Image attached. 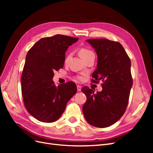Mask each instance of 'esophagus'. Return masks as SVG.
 Returning a JSON list of instances; mask_svg holds the SVG:
<instances>
[{"instance_id": "obj_1", "label": "esophagus", "mask_w": 153, "mask_h": 153, "mask_svg": "<svg viewBox=\"0 0 153 153\" xmlns=\"http://www.w3.org/2000/svg\"><path fill=\"white\" fill-rule=\"evenodd\" d=\"M81 89H82V86L78 85H77V91H81Z\"/></svg>"}]
</instances>
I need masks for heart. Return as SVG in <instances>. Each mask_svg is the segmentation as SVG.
Here are the masks:
<instances>
[{"label": "heart", "instance_id": "b5f03b06", "mask_svg": "<svg viewBox=\"0 0 153 153\" xmlns=\"http://www.w3.org/2000/svg\"><path fill=\"white\" fill-rule=\"evenodd\" d=\"M93 53L92 52V51L88 50V49H86V48H81L79 51V53H80V57L82 58V59H84L87 56H88L89 54ZM69 56H70V55H68L66 59V62L67 61V60L68 59V58L69 57ZM77 78L78 80H82V76H78Z\"/></svg>", "mask_w": 153, "mask_h": 153}]
</instances>
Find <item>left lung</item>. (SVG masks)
I'll use <instances>...</instances> for the list:
<instances>
[{"label": "left lung", "mask_w": 153, "mask_h": 153, "mask_svg": "<svg viewBox=\"0 0 153 153\" xmlns=\"http://www.w3.org/2000/svg\"><path fill=\"white\" fill-rule=\"evenodd\" d=\"M98 56L92 82L104 81L97 92L87 86L82 91L87 96L82 110L87 122L97 128H106L118 121L127 107L133 85L131 61L123 46L105 39L86 40Z\"/></svg>", "instance_id": "obj_1"}]
</instances>
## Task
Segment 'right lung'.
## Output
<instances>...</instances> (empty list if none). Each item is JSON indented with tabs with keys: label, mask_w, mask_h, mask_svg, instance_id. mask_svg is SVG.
I'll use <instances>...</instances> for the list:
<instances>
[{
	"label": "right lung",
	"mask_w": 153,
	"mask_h": 153,
	"mask_svg": "<svg viewBox=\"0 0 153 153\" xmlns=\"http://www.w3.org/2000/svg\"><path fill=\"white\" fill-rule=\"evenodd\" d=\"M77 38L57 34L36 42L27 53L21 78L24 103L28 112L37 120L53 123L61 116L69 100L76 94L75 83L56 87L54 71L62 68L65 53Z\"/></svg>",
	"instance_id": "right-lung-1"
}]
</instances>
